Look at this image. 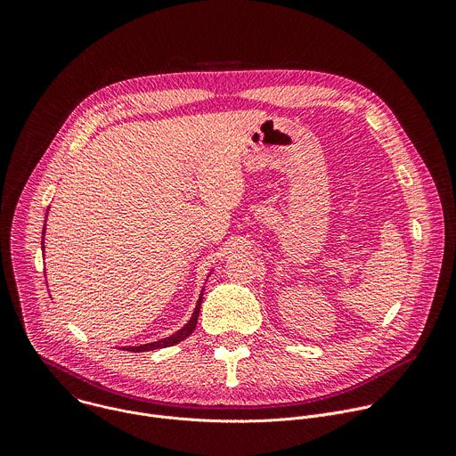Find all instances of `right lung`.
<instances>
[{"label": "right lung", "mask_w": 456, "mask_h": 456, "mask_svg": "<svg viewBox=\"0 0 456 456\" xmlns=\"http://www.w3.org/2000/svg\"><path fill=\"white\" fill-rule=\"evenodd\" d=\"M48 215V211H46ZM46 222V220H45ZM46 227V225H45ZM45 227H43V241H41V248L45 250ZM45 256V254H43ZM213 273V271H211ZM209 273V276H211ZM202 299H204V289L199 296V301H197V306H194L192 314H191V319L183 324V327L180 330H176L175 334L164 338V339H159V341H153V343H146V345H137V346H122V350H127V352H150V350H159V348H166V346H173V345H178L180 341H183L185 338H189L192 334V330L197 329V321H199V314H200V306H202Z\"/></svg>", "instance_id": "right-lung-1"}]
</instances>
